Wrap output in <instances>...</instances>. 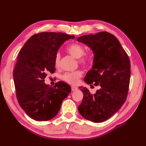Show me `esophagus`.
<instances>
[{
    "label": "esophagus",
    "instance_id": "34e87169",
    "mask_svg": "<svg viewBox=\"0 0 146 146\" xmlns=\"http://www.w3.org/2000/svg\"><path fill=\"white\" fill-rule=\"evenodd\" d=\"M78 89V88L76 87V86H71V91H76Z\"/></svg>",
    "mask_w": 146,
    "mask_h": 146
}]
</instances>
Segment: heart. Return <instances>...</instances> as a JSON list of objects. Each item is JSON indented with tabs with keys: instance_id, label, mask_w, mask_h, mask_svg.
<instances>
[{
	"instance_id": "obj_1",
	"label": "heart",
	"mask_w": 146,
	"mask_h": 146,
	"mask_svg": "<svg viewBox=\"0 0 146 146\" xmlns=\"http://www.w3.org/2000/svg\"><path fill=\"white\" fill-rule=\"evenodd\" d=\"M67 51L69 54L78 59V63L83 67H88L91 63L92 55L90 53H85V48L78 43H72L70 44ZM61 55L60 53H56L54 58V65L56 68H58L60 64ZM83 76V73L80 70L74 72H69L64 73L61 79L66 83L70 85H77L80 79Z\"/></svg>"
}]
</instances>
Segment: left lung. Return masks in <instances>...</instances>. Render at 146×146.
Wrapping results in <instances>:
<instances>
[{
	"label": "left lung",
	"instance_id": "1",
	"mask_svg": "<svg viewBox=\"0 0 146 146\" xmlns=\"http://www.w3.org/2000/svg\"><path fill=\"white\" fill-rule=\"evenodd\" d=\"M77 41L89 46L94 54L93 66L84 80L94 83L100 90L92 94L86 87L78 110L88 121L98 123L111 117L126 100L130 79L129 57L116 36L107 32L83 35Z\"/></svg>",
	"mask_w": 146,
	"mask_h": 146
}]
</instances>
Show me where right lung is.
Here are the masks:
<instances>
[{
  "label": "right lung",
  "instance_id": "right-lung-1",
  "mask_svg": "<svg viewBox=\"0 0 146 146\" xmlns=\"http://www.w3.org/2000/svg\"><path fill=\"white\" fill-rule=\"evenodd\" d=\"M70 38H74V35L40 32L31 36L19 52L13 70L16 98L21 107L35 120L54 118L71 91L64 82H57L53 87L44 83L47 73L55 72L57 51Z\"/></svg>",
  "mask_w": 146,
  "mask_h": 146
}]
</instances>
